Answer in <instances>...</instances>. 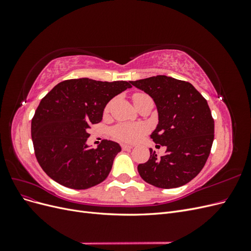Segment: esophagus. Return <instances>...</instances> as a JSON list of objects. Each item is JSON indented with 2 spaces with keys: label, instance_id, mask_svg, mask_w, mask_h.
I'll list each match as a JSON object with an SVG mask.
<instances>
[{
  "label": "esophagus",
  "instance_id": "obj_1",
  "mask_svg": "<svg viewBox=\"0 0 251 251\" xmlns=\"http://www.w3.org/2000/svg\"><path fill=\"white\" fill-rule=\"evenodd\" d=\"M121 148L124 151H131L133 149L132 146H128V144H121Z\"/></svg>",
  "mask_w": 251,
  "mask_h": 251
}]
</instances>
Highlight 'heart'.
<instances>
[{"instance_id": "b5f03b06", "label": "heart", "mask_w": 251, "mask_h": 251, "mask_svg": "<svg viewBox=\"0 0 251 251\" xmlns=\"http://www.w3.org/2000/svg\"><path fill=\"white\" fill-rule=\"evenodd\" d=\"M141 95V93H137L133 96V100L137 98ZM146 126L141 124H123L117 126L112 131L113 136L116 139L126 142V143H134L140 139L141 136L146 133Z\"/></svg>"}]
</instances>
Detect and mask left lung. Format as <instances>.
I'll list each match as a JSON object with an SVG mask.
<instances>
[{"mask_svg": "<svg viewBox=\"0 0 251 251\" xmlns=\"http://www.w3.org/2000/svg\"><path fill=\"white\" fill-rule=\"evenodd\" d=\"M130 82L153 98L159 121L151 138L166 147L161 157L150 149L148 162L138 165L140 177L160 188L188 183L206 163L215 137L206 100L192 83L165 75Z\"/></svg>", "mask_w": 251, "mask_h": 251, "instance_id": "obj_1", "label": "left lung"}]
</instances>
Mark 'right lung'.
<instances>
[{
    "label": "right lung",
    "instance_id": "1",
    "mask_svg": "<svg viewBox=\"0 0 251 251\" xmlns=\"http://www.w3.org/2000/svg\"><path fill=\"white\" fill-rule=\"evenodd\" d=\"M130 81L68 79L41 100L31 121L34 153L43 171L57 183L73 189L100 184L121 151L117 142L104 139L89 148L91 126L100 123L107 103Z\"/></svg>",
    "mask_w": 251,
    "mask_h": 251
}]
</instances>
